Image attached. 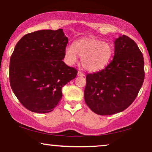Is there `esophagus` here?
<instances>
[{"label": "esophagus", "instance_id": "34e87169", "mask_svg": "<svg viewBox=\"0 0 152 152\" xmlns=\"http://www.w3.org/2000/svg\"><path fill=\"white\" fill-rule=\"evenodd\" d=\"M77 75H78V76H81V77H83V76H85V74L83 72H78V74Z\"/></svg>", "mask_w": 152, "mask_h": 152}]
</instances>
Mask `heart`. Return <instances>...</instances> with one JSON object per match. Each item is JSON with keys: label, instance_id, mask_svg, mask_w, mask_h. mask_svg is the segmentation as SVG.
Segmentation results:
<instances>
[{"label": "heart", "instance_id": "b5f03b06", "mask_svg": "<svg viewBox=\"0 0 152 152\" xmlns=\"http://www.w3.org/2000/svg\"><path fill=\"white\" fill-rule=\"evenodd\" d=\"M113 55V46L96 38L78 39L72 46H68L64 49V56L68 64H74L78 56L80 58L83 67L90 72L104 69L110 61Z\"/></svg>", "mask_w": 152, "mask_h": 152}]
</instances>
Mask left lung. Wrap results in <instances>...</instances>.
Segmentation results:
<instances>
[{
  "mask_svg": "<svg viewBox=\"0 0 152 152\" xmlns=\"http://www.w3.org/2000/svg\"><path fill=\"white\" fill-rule=\"evenodd\" d=\"M112 61L104 69L86 76L85 102L96 114L110 115L128 108L145 78L144 58L136 43L122 35L114 42Z\"/></svg>",
  "mask_w": 152,
  "mask_h": 152,
  "instance_id": "8db88e82",
  "label": "left lung"
}]
</instances>
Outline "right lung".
<instances>
[{
    "instance_id": "obj_1",
    "label": "right lung",
    "mask_w": 152,
    "mask_h": 152,
    "mask_svg": "<svg viewBox=\"0 0 152 152\" xmlns=\"http://www.w3.org/2000/svg\"><path fill=\"white\" fill-rule=\"evenodd\" d=\"M67 43L62 29L38 30L18 42L10 58V83L28 110L51 112L62 99V87L76 78L77 70L62 61Z\"/></svg>"
}]
</instances>
